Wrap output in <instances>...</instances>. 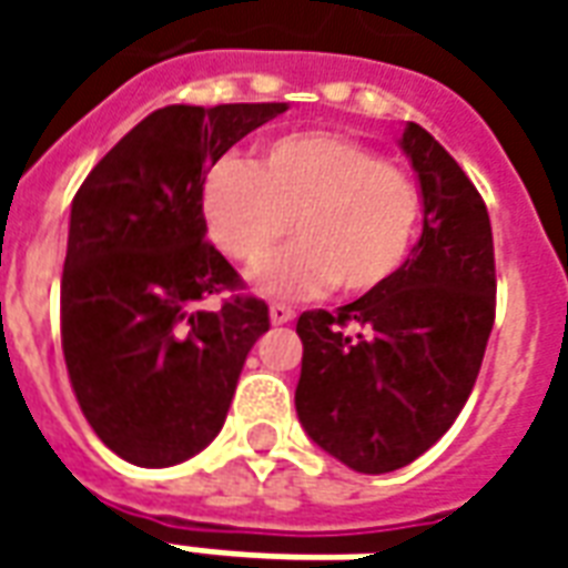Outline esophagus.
Instances as JSON below:
<instances>
[{
	"instance_id": "esophagus-1",
	"label": "esophagus",
	"mask_w": 568,
	"mask_h": 568,
	"mask_svg": "<svg viewBox=\"0 0 568 568\" xmlns=\"http://www.w3.org/2000/svg\"><path fill=\"white\" fill-rule=\"evenodd\" d=\"M295 320V310L288 304H271V322L273 325H285V322Z\"/></svg>"
}]
</instances>
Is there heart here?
<instances>
[{"instance_id": "b5f03b06", "label": "heart", "mask_w": 568, "mask_h": 568, "mask_svg": "<svg viewBox=\"0 0 568 568\" xmlns=\"http://www.w3.org/2000/svg\"><path fill=\"white\" fill-rule=\"evenodd\" d=\"M423 191L402 166L362 142L304 130L264 142L255 158L219 161L203 179L200 212L224 255L258 271L288 234L258 285L267 295H313L334 285L365 295L389 283L417 234Z\"/></svg>"}]
</instances>
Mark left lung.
<instances>
[{"mask_svg":"<svg viewBox=\"0 0 568 568\" xmlns=\"http://www.w3.org/2000/svg\"><path fill=\"white\" fill-rule=\"evenodd\" d=\"M402 149L423 191V236L410 258L353 304L297 320V419L362 475L414 463L453 426L496 320L487 203L428 130L407 124Z\"/></svg>","mask_w":568,"mask_h":568,"instance_id":"obj_1","label":"left lung"}]
</instances>
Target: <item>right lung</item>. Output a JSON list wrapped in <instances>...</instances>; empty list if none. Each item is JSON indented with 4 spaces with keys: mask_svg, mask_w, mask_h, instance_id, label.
Segmentation results:
<instances>
[{
    "mask_svg": "<svg viewBox=\"0 0 568 568\" xmlns=\"http://www.w3.org/2000/svg\"><path fill=\"white\" fill-rule=\"evenodd\" d=\"M285 103L166 105L72 200L60 283L69 383L97 438L142 468L185 463L224 426L267 304L206 243L200 191L234 142ZM229 292L222 308L212 294Z\"/></svg>",
    "mask_w": 568,
    "mask_h": 568,
    "instance_id": "1",
    "label": "right lung"
}]
</instances>
